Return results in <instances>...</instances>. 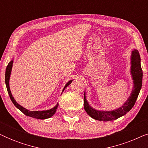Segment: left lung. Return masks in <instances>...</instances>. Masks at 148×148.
<instances>
[{"instance_id":"8db88e82","label":"left lung","mask_w":148,"mask_h":148,"mask_svg":"<svg viewBox=\"0 0 148 148\" xmlns=\"http://www.w3.org/2000/svg\"><path fill=\"white\" fill-rule=\"evenodd\" d=\"M131 60V73L132 75L133 84H134L133 88V90L126 102L120 108L111 111L97 110L96 109L92 108L89 105L88 101L86 100V93H85L84 104V109L92 118L96 119V120L102 121H114L119 117L126 114L134 106L139 92H140L141 86H142L143 77V71L141 66V58L139 52L137 50L135 49L132 51Z\"/></svg>"}]
</instances>
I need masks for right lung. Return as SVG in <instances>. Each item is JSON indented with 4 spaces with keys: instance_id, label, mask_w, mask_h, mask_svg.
<instances>
[{
    "instance_id": "right-lung-1",
    "label": "right lung",
    "mask_w": 148,
    "mask_h": 148,
    "mask_svg": "<svg viewBox=\"0 0 148 148\" xmlns=\"http://www.w3.org/2000/svg\"><path fill=\"white\" fill-rule=\"evenodd\" d=\"M13 60H12L11 62H9L8 65L6 68V72H5V84H6V86H7V92L9 93V97L11 98V100L12 101V102L13 103V104L17 107V108L21 111L24 114H25L26 116L32 117V118L36 119H48L50 117H51L52 116L55 114L56 110H57V108L58 106V104L56 105L54 108H52L50 110H42V111H29L27 110V109L23 108V106H21V105H19L18 103L16 102L15 99L12 96L11 90H10V88H9V79H10V75H11V69H12V66H13ZM73 80H71L67 84L65 85V86L64 87L63 90H62V92L64 90L66 87H67L69 85H70L71 84Z\"/></svg>"
}]
</instances>
